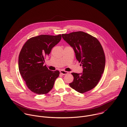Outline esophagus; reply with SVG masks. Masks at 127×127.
Wrapping results in <instances>:
<instances>
[{
    "mask_svg": "<svg viewBox=\"0 0 127 127\" xmlns=\"http://www.w3.org/2000/svg\"><path fill=\"white\" fill-rule=\"evenodd\" d=\"M60 72L61 74H62L63 75H66V74H67L68 73V72L66 71H64V70H60Z\"/></svg>",
    "mask_w": 127,
    "mask_h": 127,
    "instance_id": "esophagus-1",
    "label": "esophagus"
}]
</instances>
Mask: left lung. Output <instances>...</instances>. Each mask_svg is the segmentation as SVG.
I'll use <instances>...</instances> for the list:
<instances>
[{"mask_svg": "<svg viewBox=\"0 0 127 127\" xmlns=\"http://www.w3.org/2000/svg\"><path fill=\"white\" fill-rule=\"evenodd\" d=\"M62 37L73 48L83 67L82 73H71L74 79L69 85L81 94L89 91L97 85L104 70L105 58L101 45L96 38L81 31L62 34Z\"/></svg>", "mask_w": 127, "mask_h": 127, "instance_id": "1", "label": "left lung"}]
</instances>
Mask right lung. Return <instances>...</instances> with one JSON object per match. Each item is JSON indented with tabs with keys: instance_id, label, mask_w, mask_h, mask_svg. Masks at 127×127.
I'll list each match as a JSON object with an SVG mask.
<instances>
[{
	"instance_id": "right-lung-1",
	"label": "right lung",
	"mask_w": 127,
	"mask_h": 127,
	"mask_svg": "<svg viewBox=\"0 0 127 127\" xmlns=\"http://www.w3.org/2000/svg\"><path fill=\"white\" fill-rule=\"evenodd\" d=\"M61 39V35L41 34L29 39L24 45L19 57L20 73L28 88L36 94H48L59 76L44 65L45 58Z\"/></svg>"
}]
</instances>
